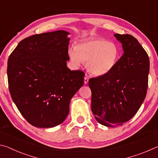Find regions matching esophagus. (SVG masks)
<instances>
[{
    "label": "esophagus",
    "instance_id": "1",
    "mask_svg": "<svg viewBox=\"0 0 158 158\" xmlns=\"http://www.w3.org/2000/svg\"><path fill=\"white\" fill-rule=\"evenodd\" d=\"M88 82H89V78L86 77H84V84H88Z\"/></svg>",
    "mask_w": 158,
    "mask_h": 158
}]
</instances>
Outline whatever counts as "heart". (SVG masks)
Masks as SVG:
<instances>
[{
	"instance_id": "b5f03b06",
	"label": "heart",
	"mask_w": 158,
	"mask_h": 158,
	"mask_svg": "<svg viewBox=\"0 0 158 158\" xmlns=\"http://www.w3.org/2000/svg\"><path fill=\"white\" fill-rule=\"evenodd\" d=\"M74 64L85 63L90 73L103 76L113 70L120 58V49L114 42L105 39H91L81 42L68 52Z\"/></svg>"
}]
</instances>
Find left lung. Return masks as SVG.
<instances>
[{"mask_svg": "<svg viewBox=\"0 0 158 158\" xmlns=\"http://www.w3.org/2000/svg\"><path fill=\"white\" fill-rule=\"evenodd\" d=\"M123 54L111 73L89 79L91 110L99 123L114 127L137 114L148 89L150 61L139 42L129 34H115Z\"/></svg>", "mask_w": 158, "mask_h": 158, "instance_id": "8db88e82", "label": "left lung"}]
</instances>
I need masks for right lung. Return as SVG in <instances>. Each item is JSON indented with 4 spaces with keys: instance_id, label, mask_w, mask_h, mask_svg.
Segmentation results:
<instances>
[{
    "instance_id": "add662e5",
    "label": "right lung",
    "mask_w": 158,
    "mask_h": 158,
    "mask_svg": "<svg viewBox=\"0 0 158 158\" xmlns=\"http://www.w3.org/2000/svg\"><path fill=\"white\" fill-rule=\"evenodd\" d=\"M68 35L63 30L33 35L21 40L9 56L10 95L21 115L35 127L62 123L72 98L84 84V72L67 67Z\"/></svg>"
}]
</instances>
